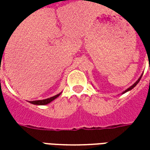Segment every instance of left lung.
<instances>
[{
	"label": "left lung",
	"instance_id": "obj_1",
	"mask_svg": "<svg viewBox=\"0 0 150 150\" xmlns=\"http://www.w3.org/2000/svg\"><path fill=\"white\" fill-rule=\"evenodd\" d=\"M142 76H143V74H141V76L139 77V79H138V80H137V81H136L135 83H134L133 84V85H132L131 87H129V88L128 89H126V90H125V91H124V92L122 93V94H124V93H127V92H129V91H130V90H131V89H133V88H134L135 87L136 85H137V84L139 83V81H140V79H141V77H142Z\"/></svg>",
	"mask_w": 150,
	"mask_h": 150
}]
</instances>
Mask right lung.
<instances>
[{
	"label": "right lung",
	"mask_w": 150,
	"mask_h": 150,
	"mask_svg": "<svg viewBox=\"0 0 150 150\" xmlns=\"http://www.w3.org/2000/svg\"><path fill=\"white\" fill-rule=\"evenodd\" d=\"M62 93L57 94V95L53 96V97H51L49 98H46V99H42V100H35V101H30V103L32 104H35V105H46V104H48L49 103H51L52 101H53L56 99L58 96L60 95Z\"/></svg>",
	"instance_id": "right-lung-1"
}]
</instances>
